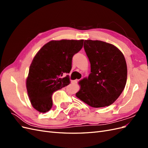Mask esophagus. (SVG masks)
<instances>
[{"instance_id": "esophagus-1", "label": "esophagus", "mask_w": 148, "mask_h": 148, "mask_svg": "<svg viewBox=\"0 0 148 148\" xmlns=\"http://www.w3.org/2000/svg\"><path fill=\"white\" fill-rule=\"evenodd\" d=\"M77 82H78V80L77 79H75V80H72V81L71 82V83H72V84H75V83H77Z\"/></svg>"}]
</instances>
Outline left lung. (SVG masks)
<instances>
[{"label": "left lung", "mask_w": 148, "mask_h": 148, "mask_svg": "<svg viewBox=\"0 0 148 148\" xmlns=\"http://www.w3.org/2000/svg\"><path fill=\"white\" fill-rule=\"evenodd\" d=\"M84 49L91 64V73L79 82L80 89L76 96L92 107L109 106L118 99L127 83L124 56L113 44L98 40H84Z\"/></svg>", "instance_id": "8db88e82"}]
</instances>
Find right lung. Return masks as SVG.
Returning a JSON list of instances; mask_svg holds the SVG:
<instances>
[{"instance_id":"add662e5","label":"right lung","mask_w":148,"mask_h":148,"mask_svg":"<svg viewBox=\"0 0 148 148\" xmlns=\"http://www.w3.org/2000/svg\"><path fill=\"white\" fill-rule=\"evenodd\" d=\"M84 40L51 41L38 52L31 62L26 79V89L32 106L44 113L52 108L53 92L70 83L69 75L73 56L83 46Z\"/></svg>"}]
</instances>
